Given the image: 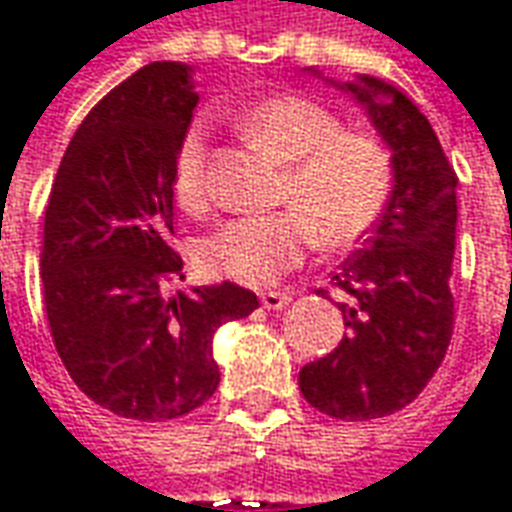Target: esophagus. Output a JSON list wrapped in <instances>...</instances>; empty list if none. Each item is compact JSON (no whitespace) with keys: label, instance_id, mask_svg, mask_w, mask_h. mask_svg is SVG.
I'll use <instances>...</instances> for the list:
<instances>
[{"label":"esophagus","instance_id":"1","mask_svg":"<svg viewBox=\"0 0 512 512\" xmlns=\"http://www.w3.org/2000/svg\"><path fill=\"white\" fill-rule=\"evenodd\" d=\"M292 295L290 292H262V306L264 309H284V306H290Z\"/></svg>","mask_w":512,"mask_h":512}]
</instances>
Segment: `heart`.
I'll use <instances>...</instances> for the list:
<instances>
[{"instance_id": "b5f03b06", "label": "heart", "mask_w": 512, "mask_h": 512, "mask_svg": "<svg viewBox=\"0 0 512 512\" xmlns=\"http://www.w3.org/2000/svg\"><path fill=\"white\" fill-rule=\"evenodd\" d=\"M250 142L284 164L278 200L290 211L245 214L211 231L197 259L214 273L267 287L301 262L306 245L348 248L382 217L393 189V164L370 136L345 133L323 105L281 94L250 105L236 119ZM175 195L200 209L209 195V128L195 122L175 155Z\"/></svg>"}]
</instances>
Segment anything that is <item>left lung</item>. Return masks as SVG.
<instances>
[{"label": "left lung", "instance_id": "8db88e82", "mask_svg": "<svg viewBox=\"0 0 512 512\" xmlns=\"http://www.w3.org/2000/svg\"><path fill=\"white\" fill-rule=\"evenodd\" d=\"M317 74V69H306ZM326 83L357 100L382 136L393 164V192L362 248L345 259L334 284L351 295L337 303L340 345L303 365V398L340 421H368L404 410L446 357L454 326L449 290L457 175L418 105L370 74Z\"/></svg>", "mask_w": 512, "mask_h": 512}]
</instances>
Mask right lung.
Here are the masks:
<instances>
[{
    "instance_id": "right-lung-1",
    "label": "right lung",
    "mask_w": 512,
    "mask_h": 512,
    "mask_svg": "<svg viewBox=\"0 0 512 512\" xmlns=\"http://www.w3.org/2000/svg\"><path fill=\"white\" fill-rule=\"evenodd\" d=\"M195 69L155 61L108 91L63 153L44 214L41 281L55 348L94 404L133 421L197 410L220 384L214 331L259 298L239 284L169 292L175 155Z\"/></svg>"
}]
</instances>
